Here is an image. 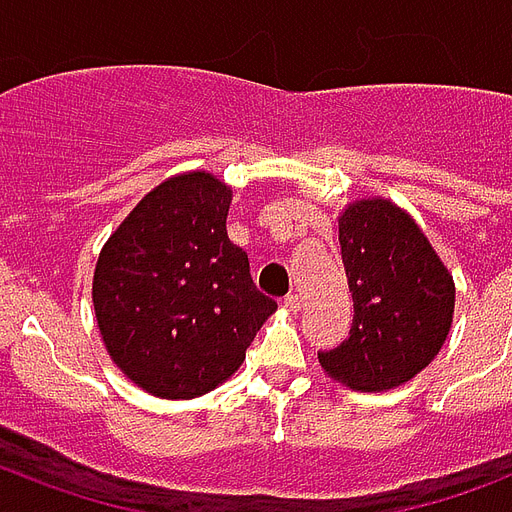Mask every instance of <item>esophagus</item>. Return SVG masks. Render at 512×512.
I'll return each instance as SVG.
<instances>
[{"label":"esophagus","instance_id":"obj_1","mask_svg":"<svg viewBox=\"0 0 512 512\" xmlns=\"http://www.w3.org/2000/svg\"><path fill=\"white\" fill-rule=\"evenodd\" d=\"M300 308H303V300H300V297H297V295H287V297H284V311L297 313V311H300Z\"/></svg>","mask_w":512,"mask_h":512}]
</instances>
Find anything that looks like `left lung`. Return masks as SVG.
<instances>
[{"mask_svg":"<svg viewBox=\"0 0 512 512\" xmlns=\"http://www.w3.org/2000/svg\"><path fill=\"white\" fill-rule=\"evenodd\" d=\"M340 255L353 295V327L319 353L332 380L390 390L438 356L454 319V279L414 217L372 196L342 209Z\"/></svg>","mask_w":512,"mask_h":512,"instance_id":"obj_1","label":"left lung"}]
</instances>
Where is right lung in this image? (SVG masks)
<instances>
[{
    "label": "right lung",
    "instance_id": "add662e5",
    "mask_svg": "<svg viewBox=\"0 0 512 512\" xmlns=\"http://www.w3.org/2000/svg\"><path fill=\"white\" fill-rule=\"evenodd\" d=\"M233 188L183 172L148 191L100 249L92 305L108 356L159 398L223 385L276 313L257 292L247 252L225 231Z\"/></svg>",
    "mask_w": 512,
    "mask_h": 512
}]
</instances>
